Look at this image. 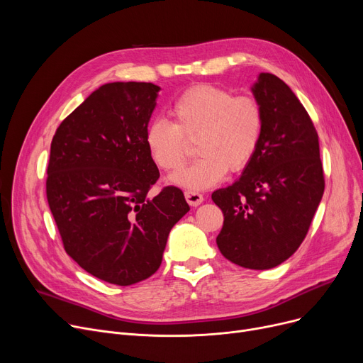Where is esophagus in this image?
Wrapping results in <instances>:
<instances>
[{
  "label": "esophagus",
  "instance_id": "34e87169",
  "mask_svg": "<svg viewBox=\"0 0 363 363\" xmlns=\"http://www.w3.org/2000/svg\"><path fill=\"white\" fill-rule=\"evenodd\" d=\"M185 199L189 206H199L203 203V196L196 191H185Z\"/></svg>",
  "mask_w": 363,
  "mask_h": 363
}]
</instances>
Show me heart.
I'll return each instance as SVG.
<instances>
[{
	"mask_svg": "<svg viewBox=\"0 0 363 363\" xmlns=\"http://www.w3.org/2000/svg\"><path fill=\"white\" fill-rule=\"evenodd\" d=\"M172 123L157 119L147 125L145 148L166 172L178 170L189 156L186 141H197L200 157L172 177L189 189L219 184L228 170L240 172L255 159L264 133V108L252 94L199 84L181 92L169 107Z\"/></svg>",
	"mask_w": 363,
	"mask_h": 363,
	"instance_id": "heart-1",
	"label": "heart"
}]
</instances>
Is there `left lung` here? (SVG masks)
Here are the masks:
<instances>
[{
    "mask_svg": "<svg viewBox=\"0 0 363 363\" xmlns=\"http://www.w3.org/2000/svg\"><path fill=\"white\" fill-rule=\"evenodd\" d=\"M264 108L263 140L252 163L212 200L225 220L220 253L249 269H271L287 260L306 237L325 179L318 132L290 86L260 73L252 88Z\"/></svg>",
    "mask_w": 363,
    "mask_h": 363,
    "instance_id": "left-lung-1",
    "label": "left lung"
}]
</instances>
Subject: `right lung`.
I'll list each match as a JSON object with an SVG mask.
<instances>
[{"label":"right lung","mask_w":363,"mask_h":363,"mask_svg":"<svg viewBox=\"0 0 363 363\" xmlns=\"http://www.w3.org/2000/svg\"><path fill=\"white\" fill-rule=\"evenodd\" d=\"M160 86L111 82L94 91L57 128L47 200L66 253L95 278L132 285L155 274L169 233L188 211L164 186L144 143Z\"/></svg>","instance_id":"right-lung-1"}]
</instances>
